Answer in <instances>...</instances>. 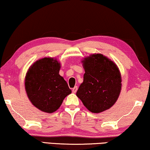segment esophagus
Returning a JSON list of instances; mask_svg holds the SVG:
<instances>
[{
	"mask_svg": "<svg viewBox=\"0 0 150 150\" xmlns=\"http://www.w3.org/2000/svg\"><path fill=\"white\" fill-rule=\"evenodd\" d=\"M77 89H78L77 86H75V87L73 88V90H72V91H73V93H76V92H77Z\"/></svg>",
	"mask_w": 150,
	"mask_h": 150,
	"instance_id": "esophagus-1",
	"label": "esophagus"
}]
</instances>
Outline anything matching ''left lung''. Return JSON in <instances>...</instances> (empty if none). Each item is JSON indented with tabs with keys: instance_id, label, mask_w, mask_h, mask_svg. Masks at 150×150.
I'll return each mask as SVG.
<instances>
[{
	"instance_id": "8db88e82",
	"label": "left lung",
	"mask_w": 150,
	"mask_h": 150,
	"mask_svg": "<svg viewBox=\"0 0 150 150\" xmlns=\"http://www.w3.org/2000/svg\"><path fill=\"white\" fill-rule=\"evenodd\" d=\"M85 73L76 95L92 113H100L115 104L122 88L117 65L101 54H91L82 60Z\"/></svg>"
}]
</instances>
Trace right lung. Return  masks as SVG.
Returning a JSON list of instances; mask_svg holds the SVG:
<instances>
[{
	"label": "right lung",
	"instance_id": "1",
	"mask_svg": "<svg viewBox=\"0 0 150 150\" xmlns=\"http://www.w3.org/2000/svg\"><path fill=\"white\" fill-rule=\"evenodd\" d=\"M60 63L53 58L36 61L29 68L25 77V89L34 106L46 113H53L71 90L59 75Z\"/></svg>",
	"mask_w": 150,
	"mask_h": 150
}]
</instances>
